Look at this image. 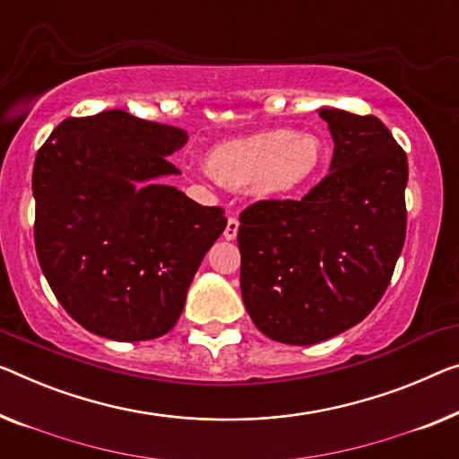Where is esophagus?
I'll return each mask as SVG.
<instances>
[{"label": "esophagus", "instance_id": "obj_1", "mask_svg": "<svg viewBox=\"0 0 459 459\" xmlns=\"http://www.w3.org/2000/svg\"><path fill=\"white\" fill-rule=\"evenodd\" d=\"M237 230H238V221H237L235 216H229L227 229H224V238H229V241H232V238H237Z\"/></svg>", "mask_w": 459, "mask_h": 459}]
</instances>
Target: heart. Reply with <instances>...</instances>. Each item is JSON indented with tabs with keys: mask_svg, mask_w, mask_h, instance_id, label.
<instances>
[{
	"mask_svg": "<svg viewBox=\"0 0 459 459\" xmlns=\"http://www.w3.org/2000/svg\"><path fill=\"white\" fill-rule=\"evenodd\" d=\"M324 164V143L313 134L272 129L218 143L208 169L222 186L253 187L262 195H286L316 179Z\"/></svg>",
	"mask_w": 459,
	"mask_h": 459,
	"instance_id": "heart-1",
	"label": "heart"
}]
</instances>
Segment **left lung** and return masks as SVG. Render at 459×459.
I'll use <instances>...</instances> for the list:
<instances>
[{
  "label": "left lung",
  "instance_id": "left-lung-1",
  "mask_svg": "<svg viewBox=\"0 0 459 459\" xmlns=\"http://www.w3.org/2000/svg\"><path fill=\"white\" fill-rule=\"evenodd\" d=\"M330 173L300 200H262L238 216L241 295L253 324L309 346L365 319L406 238L408 159L373 115L319 108Z\"/></svg>",
  "mask_w": 459,
  "mask_h": 459
}]
</instances>
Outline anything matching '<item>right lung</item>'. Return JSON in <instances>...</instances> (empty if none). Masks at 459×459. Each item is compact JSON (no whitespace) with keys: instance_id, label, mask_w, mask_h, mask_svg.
I'll use <instances>...</instances> for the list:
<instances>
[{"instance_id":"add662e5","label":"right lung","mask_w":459,"mask_h":459,"mask_svg":"<svg viewBox=\"0 0 459 459\" xmlns=\"http://www.w3.org/2000/svg\"><path fill=\"white\" fill-rule=\"evenodd\" d=\"M186 129L121 108L67 117L32 169L34 245L53 295L88 332L117 342L164 336L204 255L227 227L162 177Z\"/></svg>"}]
</instances>
